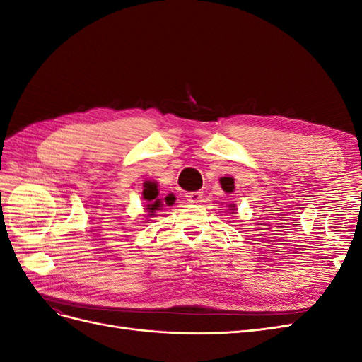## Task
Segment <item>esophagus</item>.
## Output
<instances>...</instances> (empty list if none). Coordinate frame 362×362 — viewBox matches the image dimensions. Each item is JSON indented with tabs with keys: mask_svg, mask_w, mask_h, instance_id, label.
<instances>
[{
	"mask_svg": "<svg viewBox=\"0 0 362 362\" xmlns=\"http://www.w3.org/2000/svg\"><path fill=\"white\" fill-rule=\"evenodd\" d=\"M204 192H190V193H185V198H187L189 202H199L202 199V194Z\"/></svg>",
	"mask_w": 362,
	"mask_h": 362,
	"instance_id": "obj_1",
	"label": "esophagus"
}]
</instances>
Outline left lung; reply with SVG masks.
I'll return each instance as SVG.
<instances>
[{
	"instance_id": "1",
	"label": "left lung",
	"mask_w": 362,
	"mask_h": 362,
	"mask_svg": "<svg viewBox=\"0 0 362 362\" xmlns=\"http://www.w3.org/2000/svg\"><path fill=\"white\" fill-rule=\"evenodd\" d=\"M221 184H222V189L228 193H231L234 190V180L231 178H222Z\"/></svg>"
}]
</instances>
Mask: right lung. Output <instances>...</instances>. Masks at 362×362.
<instances>
[{
    "mask_svg": "<svg viewBox=\"0 0 362 362\" xmlns=\"http://www.w3.org/2000/svg\"><path fill=\"white\" fill-rule=\"evenodd\" d=\"M144 198L146 201H149V204L146 205L148 206L146 210H149V213H154L156 210H160L161 199H158V190H157V185L154 182L146 184V189L144 190ZM164 202L172 204L173 202V196L172 194L166 196V198H164Z\"/></svg>",
    "mask_w": 362,
    "mask_h": 362,
    "instance_id": "right-lung-1",
    "label": "right lung"
}]
</instances>
